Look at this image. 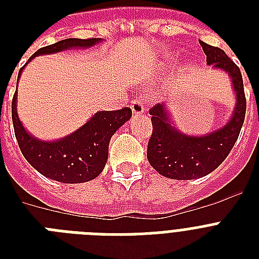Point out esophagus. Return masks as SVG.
Masks as SVG:
<instances>
[{"label": "esophagus", "mask_w": 259, "mask_h": 259, "mask_svg": "<svg viewBox=\"0 0 259 259\" xmlns=\"http://www.w3.org/2000/svg\"><path fill=\"white\" fill-rule=\"evenodd\" d=\"M130 107H132L134 115H141V114L145 113V105H144V101L140 98H136L130 102Z\"/></svg>", "instance_id": "esophagus-1"}]
</instances>
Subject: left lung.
Listing matches in <instances>:
<instances>
[{
	"label": "left lung",
	"mask_w": 259,
	"mask_h": 259,
	"mask_svg": "<svg viewBox=\"0 0 259 259\" xmlns=\"http://www.w3.org/2000/svg\"><path fill=\"white\" fill-rule=\"evenodd\" d=\"M207 64L229 74L235 94V107L226 125L203 136H189L177 129L165 103L150 109L153 133L148 144V161L161 176L192 180L215 170L233 149L245 121L246 98L239 67L225 51L200 41Z\"/></svg>",
	"instance_id": "8db88e82"
}]
</instances>
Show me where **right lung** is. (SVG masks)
<instances>
[{
  "label": "right lung",
  "instance_id": "obj_1",
  "mask_svg": "<svg viewBox=\"0 0 259 259\" xmlns=\"http://www.w3.org/2000/svg\"><path fill=\"white\" fill-rule=\"evenodd\" d=\"M102 41V38L60 40L34 52L25 66L40 55L56 54L72 48H91ZM25 66L18 72V79ZM130 118L132 110L129 107L117 111H98L74 133L54 141H42L32 136L20 121L17 114V91L12 101L14 134L25 160L42 176L66 184L86 183L101 175L109 157L110 140Z\"/></svg>",
  "mask_w": 259,
  "mask_h": 259
}]
</instances>
